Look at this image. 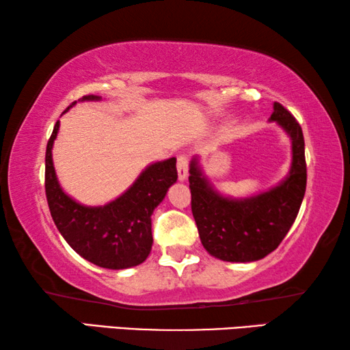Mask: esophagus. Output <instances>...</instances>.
I'll use <instances>...</instances> for the list:
<instances>
[{
  "label": "esophagus",
  "mask_w": 350,
  "mask_h": 350,
  "mask_svg": "<svg viewBox=\"0 0 350 350\" xmlns=\"http://www.w3.org/2000/svg\"><path fill=\"white\" fill-rule=\"evenodd\" d=\"M177 176H179V180H185L188 177V156L187 154H180L177 157Z\"/></svg>",
  "instance_id": "obj_1"
}]
</instances>
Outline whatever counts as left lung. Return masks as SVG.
<instances>
[{
    "label": "left lung",
    "mask_w": 350,
    "mask_h": 350,
    "mask_svg": "<svg viewBox=\"0 0 350 350\" xmlns=\"http://www.w3.org/2000/svg\"><path fill=\"white\" fill-rule=\"evenodd\" d=\"M292 140L288 174L267 191L248 198L224 196L213 187L194 156L189 162L191 211L200 242L211 256L228 262H252L276 250L298 216L304 199L307 168L299 123L280 103L269 118Z\"/></svg>",
    "instance_id": "1"
}]
</instances>
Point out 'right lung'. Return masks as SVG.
Returning a JSON list of instances; mask_svg holds the SVG:
<instances>
[{"label": "right lung", "instance_id": "obj_1", "mask_svg": "<svg viewBox=\"0 0 350 350\" xmlns=\"http://www.w3.org/2000/svg\"><path fill=\"white\" fill-rule=\"evenodd\" d=\"M98 100L102 97L85 96L80 102ZM60 122L55 123L47 142L44 171L47 204L58 232L81 258L98 267L122 270L142 264L152 247V211L177 180L176 157L148 165L133 185L117 199L105 205L88 206L64 193L57 179L52 146Z\"/></svg>", "mask_w": 350, "mask_h": 350}]
</instances>
